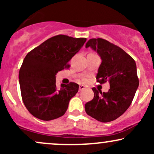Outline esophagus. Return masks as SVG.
Wrapping results in <instances>:
<instances>
[{"mask_svg":"<svg viewBox=\"0 0 154 154\" xmlns=\"http://www.w3.org/2000/svg\"><path fill=\"white\" fill-rule=\"evenodd\" d=\"M85 88V87L84 85H79V91H82V90H84Z\"/></svg>","mask_w":154,"mask_h":154,"instance_id":"esophagus-1","label":"esophagus"}]
</instances>
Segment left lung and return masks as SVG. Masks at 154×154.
<instances>
[{"instance_id": "1", "label": "left lung", "mask_w": 154, "mask_h": 154, "mask_svg": "<svg viewBox=\"0 0 154 154\" xmlns=\"http://www.w3.org/2000/svg\"><path fill=\"white\" fill-rule=\"evenodd\" d=\"M91 47L101 59L96 79L109 82L110 89L102 93L93 88L94 98L85 106L88 115L101 122H109L122 115L131 104L139 85L135 61L125 51L102 38L90 39Z\"/></svg>"}]
</instances>
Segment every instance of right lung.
<instances>
[{
	"instance_id": "1",
	"label": "right lung",
	"mask_w": 154,
	"mask_h": 154,
	"mask_svg": "<svg viewBox=\"0 0 154 154\" xmlns=\"http://www.w3.org/2000/svg\"><path fill=\"white\" fill-rule=\"evenodd\" d=\"M86 38L59 35L45 40L26 54L19 79L24 104L38 119L49 121L63 116L78 92L75 82L57 88L56 75L82 48Z\"/></svg>"
}]
</instances>
